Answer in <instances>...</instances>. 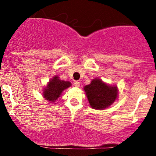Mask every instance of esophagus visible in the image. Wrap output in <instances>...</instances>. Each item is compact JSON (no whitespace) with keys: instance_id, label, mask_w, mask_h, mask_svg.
Listing matches in <instances>:
<instances>
[{"instance_id":"esophagus-1","label":"esophagus","mask_w":156,"mask_h":156,"mask_svg":"<svg viewBox=\"0 0 156 156\" xmlns=\"http://www.w3.org/2000/svg\"><path fill=\"white\" fill-rule=\"evenodd\" d=\"M74 86L76 87H80V83L78 81H75L74 82Z\"/></svg>"}]
</instances>
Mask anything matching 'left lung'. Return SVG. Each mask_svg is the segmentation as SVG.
Returning a JSON list of instances; mask_svg holds the SVG:
<instances>
[{"mask_svg": "<svg viewBox=\"0 0 156 156\" xmlns=\"http://www.w3.org/2000/svg\"><path fill=\"white\" fill-rule=\"evenodd\" d=\"M83 90L90 106L97 110L108 108L117 101L119 92L117 86L109 85L98 78L92 79Z\"/></svg>", "mask_w": 156, "mask_h": 156, "instance_id": "left-lung-1", "label": "left lung"}]
</instances>
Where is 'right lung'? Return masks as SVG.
Instances as JSON below:
<instances>
[{"label": "right lung", "mask_w": 156, "mask_h": 156, "mask_svg": "<svg viewBox=\"0 0 156 156\" xmlns=\"http://www.w3.org/2000/svg\"><path fill=\"white\" fill-rule=\"evenodd\" d=\"M72 86L67 80H62L58 76H54L48 82L42 92V96L50 103H54L62 95L63 91Z\"/></svg>", "instance_id": "right-lung-1"}]
</instances>
